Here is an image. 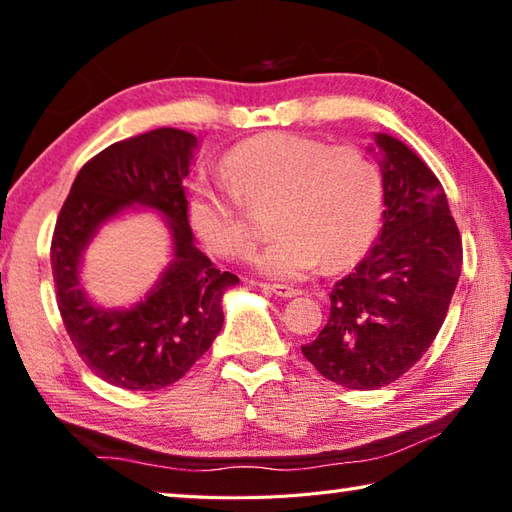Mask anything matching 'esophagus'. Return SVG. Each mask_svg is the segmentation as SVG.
I'll return each instance as SVG.
<instances>
[{
	"mask_svg": "<svg viewBox=\"0 0 512 512\" xmlns=\"http://www.w3.org/2000/svg\"><path fill=\"white\" fill-rule=\"evenodd\" d=\"M266 288H268V291H271V293H275L277 297H284V300H288V297L300 295V291H297V288L286 286V284H266Z\"/></svg>",
	"mask_w": 512,
	"mask_h": 512,
	"instance_id": "obj_1",
	"label": "esophagus"
}]
</instances>
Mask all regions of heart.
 Instances as JSON below:
<instances>
[{"instance_id":"heart-1","label":"heart","mask_w":512,"mask_h":512,"mask_svg":"<svg viewBox=\"0 0 512 512\" xmlns=\"http://www.w3.org/2000/svg\"><path fill=\"white\" fill-rule=\"evenodd\" d=\"M273 201L277 237L255 266L277 280H300L320 264L342 271L367 253L383 215V179L358 147L268 132L226 156V181L192 185L188 219L212 255L241 259L255 246L243 206L257 210Z\"/></svg>"}]
</instances>
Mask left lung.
Instances as JSON below:
<instances>
[{"instance_id": "left-lung-1", "label": "left lung", "mask_w": 512, "mask_h": 512, "mask_svg": "<svg viewBox=\"0 0 512 512\" xmlns=\"http://www.w3.org/2000/svg\"><path fill=\"white\" fill-rule=\"evenodd\" d=\"M376 147L383 228L356 271L333 286L327 324L302 347L324 378L349 389L385 387L423 358L463 262L459 228L430 167L398 138L376 134Z\"/></svg>"}]
</instances>
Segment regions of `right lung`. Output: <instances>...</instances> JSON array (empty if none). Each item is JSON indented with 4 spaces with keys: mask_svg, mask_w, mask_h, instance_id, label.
<instances>
[{
    "mask_svg": "<svg viewBox=\"0 0 512 512\" xmlns=\"http://www.w3.org/2000/svg\"><path fill=\"white\" fill-rule=\"evenodd\" d=\"M197 136L161 127L109 145L82 165L55 221L51 268L64 329L87 367L109 385L154 392L176 383L224 327L221 297L239 282L194 246L183 181ZM132 205L164 215L173 262L141 303L105 310L79 286V262L100 225Z\"/></svg>",
    "mask_w": 512,
    "mask_h": 512,
    "instance_id": "obj_1",
    "label": "right lung"
}]
</instances>
